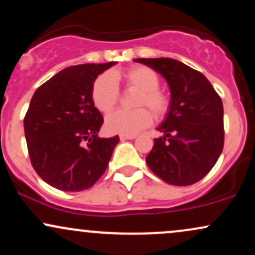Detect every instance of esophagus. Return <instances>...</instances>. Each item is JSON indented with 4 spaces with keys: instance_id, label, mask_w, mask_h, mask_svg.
<instances>
[{
    "instance_id": "esophagus-1",
    "label": "esophagus",
    "mask_w": 255,
    "mask_h": 255,
    "mask_svg": "<svg viewBox=\"0 0 255 255\" xmlns=\"http://www.w3.org/2000/svg\"><path fill=\"white\" fill-rule=\"evenodd\" d=\"M120 139L121 140H133V139H135V135H124V134H121V135H120Z\"/></svg>"
}]
</instances>
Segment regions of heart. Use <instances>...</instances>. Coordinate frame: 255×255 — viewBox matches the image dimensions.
Returning a JSON list of instances; mask_svg holds the SVG:
<instances>
[{"mask_svg":"<svg viewBox=\"0 0 255 255\" xmlns=\"http://www.w3.org/2000/svg\"><path fill=\"white\" fill-rule=\"evenodd\" d=\"M120 77L128 87L140 90L134 110L120 109L111 113L105 120V128L110 133L135 135L152 124V114L156 119H162L168 114L170 101L159 87L160 79L153 69L145 66H135L127 69ZM91 97L95 107L102 113H109L120 99V89L114 75L109 72L98 75L93 81ZM148 109L146 110L145 108Z\"/></svg>","mask_w":255,"mask_h":255,"instance_id":"obj_1","label":"heart"}]
</instances>
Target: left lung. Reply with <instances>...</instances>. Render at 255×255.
<instances>
[{"label":"left lung","instance_id":"left-lung-1","mask_svg":"<svg viewBox=\"0 0 255 255\" xmlns=\"http://www.w3.org/2000/svg\"><path fill=\"white\" fill-rule=\"evenodd\" d=\"M162 74L170 87L169 113L157 128L146 163L174 186H191L206 176L223 151V103L204 74L172 58H136Z\"/></svg>","mask_w":255,"mask_h":255}]
</instances>
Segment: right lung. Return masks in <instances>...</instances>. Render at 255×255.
<instances>
[{"label": "right lung", "mask_w": 255, "mask_h": 255, "mask_svg": "<svg viewBox=\"0 0 255 255\" xmlns=\"http://www.w3.org/2000/svg\"><path fill=\"white\" fill-rule=\"evenodd\" d=\"M115 62L68 67L40 85L24 119L32 166L64 192L92 187L107 170L119 135L99 137L103 116L91 97L93 81Z\"/></svg>", "instance_id": "add662e5"}]
</instances>
